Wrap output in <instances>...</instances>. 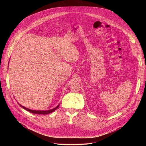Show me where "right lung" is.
I'll return each mask as SVG.
<instances>
[{
	"instance_id": "right-lung-1",
	"label": "right lung",
	"mask_w": 146,
	"mask_h": 146,
	"mask_svg": "<svg viewBox=\"0 0 146 146\" xmlns=\"http://www.w3.org/2000/svg\"><path fill=\"white\" fill-rule=\"evenodd\" d=\"M19 104V103H18ZM19 105H20V106H21L23 109H24L25 110L29 111L30 113H33V114H48L49 113H51L53 111H54L55 110H56L59 106V105L55 107V108L52 109H51V110H31V109H28L22 105H21L20 104H19Z\"/></svg>"
}]
</instances>
